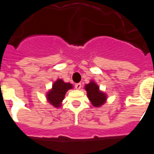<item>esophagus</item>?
I'll use <instances>...</instances> for the list:
<instances>
[{"label": "esophagus", "mask_w": 154, "mask_h": 154, "mask_svg": "<svg viewBox=\"0 0 154 154\" xmlns=\"http://www.w3.org/2000/svg\"><path fill=\"white\" fill-rule=\"evenodd\" d=\"M75 87L76 89H80L82 87V84L81 83H76L75 85Z\"/></svg>", "instance_id": "1"}]
</instances>
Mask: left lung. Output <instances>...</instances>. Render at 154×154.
<instances>
[{"label":"left lung","mask_w":154,"mask_h":154,"mask_svg":"<svg viewBox=\"0 0 154 154\" xmlns=\"http://www.w3.org/2000/svg\"><path fill=\"white\" fill-rule=\"evenodd\" d=\"M87 96L95 107H99L106 101V95L99 90V87L93 81L85 85Z\"/></svg>","instance_id":"left-lung-1"}]
</instances>
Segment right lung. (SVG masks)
Segmentation results:
<instances>
[{
  "instance_id": "right-lung-1",
  "label": "right lung",
  "mask_w": 154,
  "mask_h": 154,
  "mask_svg": "<svg viewBox=\"0 0 154 154\" xmlns=\"http://www.w3.org/2000/svg\"><path fill=\"white\" fill-rule=\"evenodd\" d=\"M72 85L70 83L64 82L62 79H58L54 82L52 89L48 92L47 99L50 104L56 108L61 106L62 100L65 98V95L69 89H72Z\"/></svg>"
}]
</instances>
